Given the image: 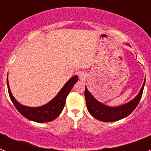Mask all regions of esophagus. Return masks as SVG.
Listing matches in <instances>:
<instances>
[{"instance_id":"obj_1","label":"esophagus","mask_w":151,"mask_h":151,"mask_svg":"<svg viewBox=\"0 0 151 151\" xmlns=\"http://www.w3.org/2000/svg\"><path fill=\"white\" fill-rule=\"evenodd\" d=\"M80 77H81V78H84V75H83V74H81Z\"/></svg>"}]
</instances>
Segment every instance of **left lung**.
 Masks as SVG:
<instances>
[{
	"label": "left lung",
	"instance_id": "left-lung-1",
	"mask_svg": "<svg viewBox=\"0 0 151 151\" xmlns=\"http://www.w3.org/2000/svg\"><path fill=\"white\" fill-rule=\"evenodd\" d=\"M144 84H145V81L143 82V87L141 88L140 92L135 99L124 105L117 107H110L98 102L85 87V97L88 110L92 117L102 122H112L122 119L129 116L136 109L143 95Z\"/></svg>",
	"mask_w": 151,
	"mask_h": 151
}]
</instances>
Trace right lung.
<instances>
[{
    "label": "right lung",
    "mask_w": 151,
    "mask_h": 151,
    "mask_svg": "<svg viewBox=\"0 0 151 151\" xmlns=\"http://www.w3.org/2000/svg\"><path fill=\"white\" fill-rule=\"evenodd\" d=\"M78 80V76H73V78H71L66 82V85H64L61 91L58 93V95L54 99L45 106H42L40 107H28V106L21 105L15 100V98L12 95V92L8 86V80H7V84H8V94H9L10 99L12 101L13 104L17 109L18 111L27 119L31 120L33 122L42 123V122H52L61 114L65 106L66 97Z\"/></svg>",
    "instance_id": "1"
}]
</instances>
